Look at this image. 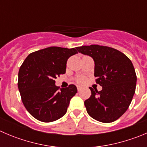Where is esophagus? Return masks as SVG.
I'll return each mask as SVG.
<instances>
[{
	"mask_svg": "<svg viewBox=\"0 0 147 147\" xmlns=\"http://www.w3.org/2000/svg\"><path fill=\"white\" fill-rule=\"evenodd\" d=\"M81 89H82V87H81L80 86H77V90L79 91V92L81 90Z\"/></svg>",
	"mask_w": 147,
	"mask_h": 147,
	"instance_id": "esophagus-1",
	"label": "esophagus"
}]
</instances>
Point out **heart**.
I'll use <instances>...</instances> for the list:
<instances>
[{
    "instance_id": "obj_1",
    "label": "heart",
    "mask_w": 147,
    "mask_h": 147,
    "mask_svg": "<svg viewBox=\"0 0 147 147\" xmlns=\"http://www.w3.org/2000/svg\"><path fill=\"white\" fill-rule=\"evenodd\" d=\"M76 82H77V83L82 84H84L86 82V79H85V77H84V76H81V77H79L76 79Z\"/></svg>"
}]
</instances>
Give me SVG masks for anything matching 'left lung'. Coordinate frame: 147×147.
<instances>
[{
	"label": "left lung",
	"mask_w": 147,
	"mask_h": 147,
	"mask_svg": "<svg viewBox=\"0 0 147 147\" xmlns=\"http://www.w3.org/2000/svg\"><path fill=\"white\" fill-rule=\"evenodd\" d=\"M79 53L94 61L96 83L100 92L89 87L91 96L84 101L88 114L96 121L111 123L128 110L136 86V75L131 60L119 50L92 45L76 47Z\"/></svg>",
	"instance_id": "8db88e82"
}]
</instances>
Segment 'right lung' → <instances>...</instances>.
I'll return each mask as SVG.
<instances>
[{
    "instance_id": "add662e5",
    "label": "right lung",
    "mask_w": 147,
    "mask_h": 147,
    "mask_svg": "<svg viewBox=\"0 0 147 147\" xmlns=\"http://www.w3.org/2000/svg\"><path fill=\"white\" fill-rule=\"evenodd\" d=\"M76 53V48L47 47L29 54L21 65L18 88L22 102L38 121L53 122L66 113L77 88L71 84L58 91L55 79L65 74L68 58Z\"/></svg>"
}]
</instances>
